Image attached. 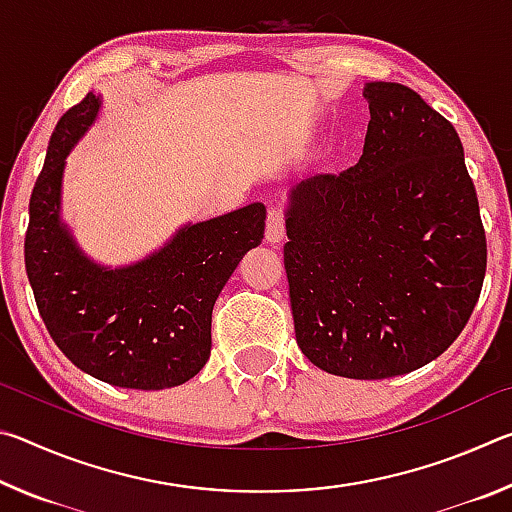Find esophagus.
Masks as SVG:
<instances>
[{
    "mask_svg": "<svg viewBox=\"0 0 512 512\" xmlns=\"http://www.w3.org/2000/svg\"><path fill=\"white\" fill-rule=\"evenodd\" d=\"M287 235V221H284V212L280 207H271L266 219V241L268 244H280Z\"/></svg>",
    "mask_w": 512,
    "mask_h": 512,
    "instance_id": "1",
    "label": "esophagus"
}]
</instances>
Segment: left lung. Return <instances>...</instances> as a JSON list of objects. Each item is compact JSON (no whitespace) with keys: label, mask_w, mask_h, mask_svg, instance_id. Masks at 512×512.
Instances as JSON below:
<instances>
[{"label":"left lung","mask_w":512,"mask_h":512,"mask_svg":"<svg viewBox=\"0 0 512 512\" xmlns=\"http://www.w3.org/2000/svg\"><path fill=\"white\" fill-rule=\"evenodd\" d=\"M359 162L291 189L296 341L329 375L386 379L440 357L483 287L485 230L461 137L400 83H366Z\"/></svg>","instance_id":"1"}]
</instances>
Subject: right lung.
<instances>
[{
  "instance_id": "obj_1",
  "label": "right lung",
  "mask_w": 512,
  "mask_h": 512,
  "mask_svg": "<svg viewBox=\"0 0 512 512\" xmlns=\"http://www.w3.org/2000/svg\"><path fill=\"white\" fill-rule=\"evenodd\" d=\"M90 92L56 124L29 201L24 264L42 320L60 352L88 375L137 391L180 386L212 350V309L250 248L266 207L250 203L185 225L153 255L124 268L94 264L60 219L65 158L99 115Z\"/></svg>"
}]
</instances>
